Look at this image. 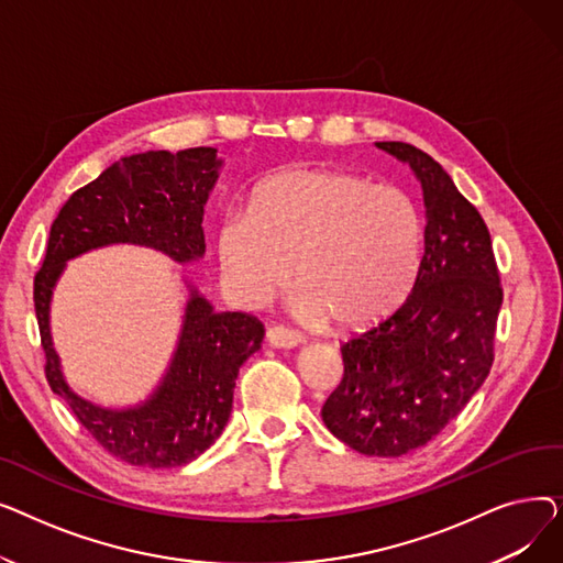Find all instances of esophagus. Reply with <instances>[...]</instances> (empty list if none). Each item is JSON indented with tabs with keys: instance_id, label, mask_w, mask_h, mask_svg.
Segmentation results:
<instances>
[{
	"instance_id": "esophagus-1",
	"label": "esophagus",
	"mask_w": 563,
	"mask_h": 563,
	"mask_svg": "<svg viewBox=\"0 0 563 563\" xmlns=\"http://www.w3.org/2000/svg\"><path fill=\"white\" fill-rule=\"evenodd\" d=\"M264 340H266V344L274 346V349H297L303 342V338L299 333H294V331L283 329V327H274V329L266 331Z\"/></svg>"
}]
</instances>
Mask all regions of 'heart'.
<instances>
[{
  "mask_svg": "<svg viewBox=\"0 0 563 563\" xmlns=\"http://www.w3.org/2000/svg\"><path fill=\"white\" fill-rule=\"evenodd\" d=\"M424 244L418 202L404 189L331 166H294L255 187L251 207L217 225L223 283L246 308L297 280L289 308L342 331L393 312L416 283Z\"/></svg>",
  "mask_w": 563,
  "mask_h": 563,
  "instance_id": "b5f03b06",
  "label": "heart"
}]
</instances>
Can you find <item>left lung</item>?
Masks as SVG:
<instances>
[{
	"mask_svg": "<svg viewBox=\"0 0 563 563\" xmlns=\"http://www.w3.org/2000/svg\"><path fill=\"white\" fill-rule=\"evenodd\" d=\"M374 145L418 177L424 253L404 306L342 344L344 376L321 420L351 450L397 459L424 448L484 386L501 287L488 228L445 168L410 143Z\"/></svg>",
	"mask_w": 563,
	"mask_h": 563,
	"instance_id": "obj_1",
	"label": "left lung"
}]
</instances>
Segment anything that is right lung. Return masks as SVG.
<instances>
[{
	"label": "right lung",
	"mask_w": 563,
	"mask_h": 563,
	"mask_svg": "<svg viewBox=\"0 0 563 563\" xmlns=\"http://www.w3.org/2000/svg\"><path fill=\"white\" fill-rule=\"evenodd\" d=\"M221 166L217 147L123 157L75 191L49 230L45 262L34 280L47 383L84 429L130 465L177 467L214 445L230 420L236 374L260 349L264 327L246 312H217L183 278L189 297L159 383L143 401L109 408L84 399L66 380L49 329L54 287L70 260L115 244L153 249L177 264L200 260L205 202Z\"/></svg>",
	"instance_id": "right-lung-1"
}]
</instances>
